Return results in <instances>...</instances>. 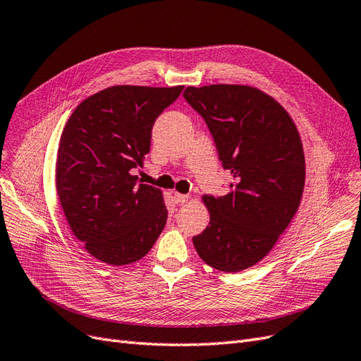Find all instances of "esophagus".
I'll return each mask as SVG.
<instances>
[{
	"instance_id": "34e87169",
	"label": "esophagus",
	"mask_w": 361,
	"mask_h": 361,
	"mask_svg": "<svg viewBox=\"0 0 361 361\" xmlns=\"http://www.w3.org/2000/svg\"><path fill=\"white\" fill-rule=\"evenodd\" d=\"M188 199H190V195H187V194H180V192H176V194H174V202L179 203V204L187 203V202H188Z\"/></svg>"
}]
</instances>
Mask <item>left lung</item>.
Instances as JSON below:
<instances>
[{"label":"left lung","instance_id":"left-lung-1","mask_svg":"<svg viewBox=\"0 0 361 361\" xmlns=\"http://www.w3.org/2000/svg\"><path fill=\"white\" fill-rule=\"evenodd\" d=\"M183 97L204 118L233 176L223 197H202L211 221L192 244L204 264L239 272L269 253L298 211L305 180L301 137L285 108L256 87H187Z\"/></svg>","mask_w":361,"mask_h":361}]
</instances>
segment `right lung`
Here are the masks:
<instances>
[{
  "label": "right lung",
  "mask_w": 361,
  "mask_h": 361,
  "mask_svg": "<svg viewBox=\"0 0 361 361\" xmlns=\"http://www.w3.org/2000/svg\"><path fill=\"white\" fill-rule=\"evenodd\" d=\"M183 85H113L84 99L60 138L56 185L75 238L108 265L145 257L167 223L159 188L138 183L157 117Z\"/></svg>",
  "instance_id": "obj_1"
}]
</instances>
